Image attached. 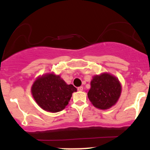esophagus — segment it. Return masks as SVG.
<instances>
[{"label":"esophagus","instance_id":"esophagus-1","mask_svg":"<svg viewBox=\"0 0 150 150\" xmlns=\"http://www.w3.org/2000/svg\"><path fill=\"white\" fill-rule=\"evenodd\" d=\"M77 90H78V91H83V87H82V86L78 87Z\"/></svg>","mask_w":150,"mask_h":150}]
</instances>
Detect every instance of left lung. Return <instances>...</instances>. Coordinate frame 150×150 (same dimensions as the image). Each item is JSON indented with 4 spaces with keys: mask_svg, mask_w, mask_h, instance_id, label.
<instances>
[{
    "mask_svg": "<svg viewBox=\"0 0 150 150\" xmlns=\"http://www.w3.org/2000/svg\"><path fill=\"white\" fill-rule=\"evenodd\" d=\"M88 93L90 101L96 108L106 110L115 105L122 92L119 80L109 74L95 76Z\"/></svg>",
    "mask_w": 150,
    "mask_h": 150,
    "instance_id": "1",
    "label": "left lung"
}]
</instances>
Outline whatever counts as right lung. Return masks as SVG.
<instances>
[{"label":"right lung","instance_id":"1","mask_svg":"<svg viewBox=\"0 0 150 150\" xmlns=\"http://www.w3.org/2000/svg\"><path fill=\"white\" fill-rule=\"evenodd\" d=\"M76 88L67 85L59 76L46 74L37 79L31 87V93L41 108L51 112L62 110L68 104Z\"/></svg>","mask_w":150,"mask_h":150}]
</instances>
